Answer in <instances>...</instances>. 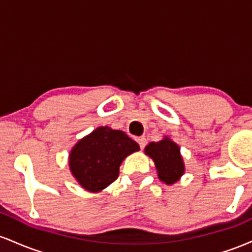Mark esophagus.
<instances>
[{"instance_id": "esophagus-1", "label": "esophagus", "mask_w": 252, "mask_h": 252, "mask_svg": "<svg viewBox=\"0 0 252 252\" xmlns=\"http://www.w3.org/2000/svg\"><path fill=\"white\" fill-rule=\"evenodd\" d=\"M137 143H138V146H140V148L143 149L144 147H146V144H147V140L144 137H138L137 138Z\"/></svg>"}]
</instances>
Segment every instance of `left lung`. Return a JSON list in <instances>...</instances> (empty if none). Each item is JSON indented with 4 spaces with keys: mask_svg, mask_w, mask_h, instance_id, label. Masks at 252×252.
Segmentation results:
<instances>
[{
    "mask_svg": "<svg viewBox=\"0 0 252 252\" xmlns=\"http://www.w3.org/2000/svg\"><path fill=\"white\" fill-rule=\"evenodd\" d=\"M144 152L154 160L161 181L172 185L184 174L185 166L180 155V148L169 138L149 143Z\"/></svg>",
    "mask_w": 252,
    "mask_h": 252,
    "instance_id": "8db88e82",
    "label": "left lung"
}]
</instances>
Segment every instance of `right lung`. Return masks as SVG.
Here are the masks:
<instances>
[{
    "instance_id": "1",
    "label": "right lung",
    "mask_w": 252,
    "mask_h": 252,
    "mask_svg": "<svg viewBox=\"0 0 252 252\" xmlns=\"http://www.w3.org/2000/svg\"><path fill=\"white\" fill-rule=\"evenodd\" d=\"M138 149L126 132L99 126L73 147L71 172L84 189L98 192L116 180L122 161Z\"/></svg>"
}]
</instances>
